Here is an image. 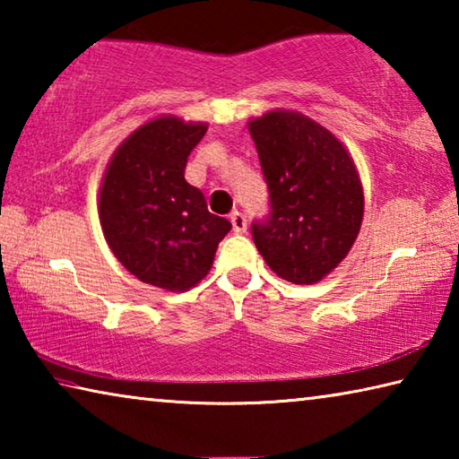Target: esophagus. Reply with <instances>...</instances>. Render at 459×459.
<instances>
[{
    "instance_id": "obj_1",
    "label": "esophagus",
    "mask_w": 459,
    "mask_h": 459,
    "mask_svg": "<svg viewBox=\"0 0 459 459\" xmlns=\"http://www.w3.org/2000/svg\"><path fill=\"white\" fill-rule=\"evenodd\" d=\"M230 222H232V230H235L237 235H243V232L247 230V219H245V214H240L238 211L230 212Z\"/></svg>"
}]
</instances>
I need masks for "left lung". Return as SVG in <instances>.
<instances>
[{"label": "left lung", "mask_w": 459, "mask_h": 459, "mask_svg": "<svg viewBox=\"0 0 459 459\" xmlns=\"http://www.w3.org/2000/svg\"><path fill=\"white\" fill-rule=\"evenodd\" d=\"M247 127L271 198L269 219L251 227L257 251L285 281H322L360 232L364 192L352 155L330 129L290 108Z\"/></svg>", "instance_id": "left-lung-1"}]
</instances>
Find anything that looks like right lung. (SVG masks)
I'll list each match as a JSON object with an SVG mask.
<instances>
[{"mask_svg":"<svg viewBox=\"0 0 459 459\" xmlns=\"http://www.w3.org/2000/svg\"><path fill=\"white\" fill-rule=\"evenodd\" d=\"M206 123L160 115L137 127L108 160L99 221L108 248L139 281L188 291L212 267L230 222L211 214L204 194L184 180Z\"/></svg>","mask_w":459,"mask_h":459,"instance_id":"1","label":"right lung"}]
</instances>
